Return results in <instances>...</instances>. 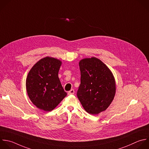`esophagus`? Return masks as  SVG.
<instances>
[{"label":"esophagus","instance_id":"1","mask_svg":"<svg viewBox=\"0 0 149 149\" xmlns=\"http://www.w3.org/2000/svg\"><path fill=\"white\" fill-rule=\"evenodd\" d=\"M75 93V91H74V89H71L70 91H68V94L69 95H74Z\"/></svg>","mask_w":149,"mask_h":149}]
</instances>
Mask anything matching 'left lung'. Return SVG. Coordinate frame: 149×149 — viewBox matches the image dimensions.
Returning a JSON list of instances; mask_svg holds the SVG:
<instances>
[{
	"label": "left lung",
	"mask_w": 149,
	"mask_h": 149,
	"mask_svg": "<svg viewBox=\"0 0 149 149\" xmlns=\"http://www.w3.org/2000/svg\"><path fill=\"white\" fill-rule=\"evenodd\" d=\"M81 84L77 97L84 109L92 115L105 111L113 101L116 82L110 69L96 57L79 62Z\"/></svg>",
	"instance_id": "1"
}]
</instances>
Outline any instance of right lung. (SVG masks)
I'll list each match as a JSON object with an SVG mask.
<instances>
[{
	"mask_svg": "<svg viewBox=\"0 0 149 149\" xmlns=\"http://www.w3.org/2000/svg\"><path fill=\"white\" fill-rule=\"evenodd\" d=\"M62 62L46 57L37 61L30 70L26 86L32 103L45 112L53 110L67 96L58 78Z\"/></svg>",
	"mask_w": 149,
	"mask_h": 149,
	"instance_id": "right-lung-1",
	"label": "right lung"
}]
</instances>
